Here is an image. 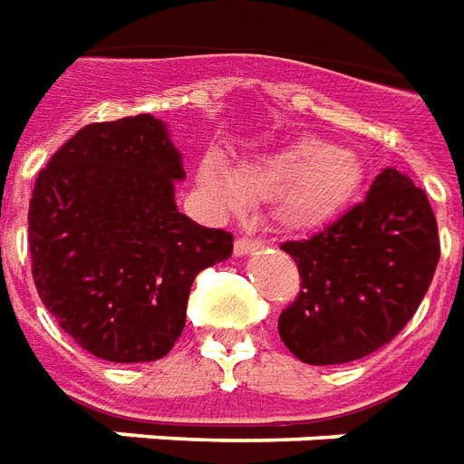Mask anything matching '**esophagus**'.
<instances>
[{"label":"esophagus","mask_w":464,"mask_h":464,"mask_svg":"<svg viewBox=\"0 0 464 464\" xmlns=\"http://www.w3.org/2000/svg\"><path fill=\"white\" fill-rule=\"evenodd\" d=\"M260 248V243L256 241H248V238H238V241L233 243V253L243 258V256H250V253H256Z\"/></svg>","instance_id":"obj_1"}]
</instances>
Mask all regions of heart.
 Instances as JSON below:
<instances>
[{"instance_id":"1","label":"heart","mask_w":464,"mask_h":464,"mask_svg":"<svg viewBox=\"0 0 464 464\" xmlns=\"http://www.w3.org/2000/svg\"><path fill=\"white\" fill-rule=\"evenodd\" d=\"M363 177V160L352 147L300 137L243 160L233 169L204 162L198 187L221 211H238L246 201L267 198L270 221L280 231L310 233L352 204Z\"/></svg>"}]
</instances>
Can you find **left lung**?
I'll return each mask as SVG.
<instances>
[{
  "label": "left lung",
  "mask_w": 464,
  "mask_h": 464,
  "mask_svg": "<svg viewBox=\"0 0 464 464\" xmlns=\"http://www.w3.org/2000/svg\"><path fill=\"white\" fill-rule=\"evenodd\" d=\"M283 250L297 263L302 293L277 332L314 366L356 362L389 344L418 310L440 258L430 201L396 167H383L337 223Z\"/></svg>",
  "instance_id": "obj_1"
}]
</instances>
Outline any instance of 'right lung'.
<instances>
[{
    "label": "right lung",
    "mask_w": 464,
    "mask_h": 464,
    "mask_svg": "<svg viewBox=\"0 0 464 464\" xmlns=\"http://www.w3.org/2000/svg\"><path fill=\"white\" fill-rule=\"evenodd\" d=\"M184 179L167 122L150 112L78 130L39 171L29 201L34 283L61 329L98 359L169 354L194 277L231 258V233L179 211Z\"/></svg>",
    "instance_id": "right-lung-1"
}]
</instances>
